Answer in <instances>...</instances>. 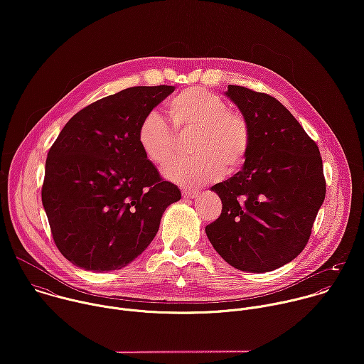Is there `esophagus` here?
Here are the masks:
<instances>
[{
  "label": "esophagus",
  "instance_id": "obj_1",
  "mask_svg": "<svg viewBox=\"0 0 364 364\" xmlns=\"http://www.w3.org/2000/svg\"><path fill=\"white\" fill-rule=\"evenodd\" d=\"M200 196V193L198 191H194V190H183V197L184 198H196V197H198Z\"/></svg>",
  "mask_w": 364,
  "mask_h": 364
}]
</instances>
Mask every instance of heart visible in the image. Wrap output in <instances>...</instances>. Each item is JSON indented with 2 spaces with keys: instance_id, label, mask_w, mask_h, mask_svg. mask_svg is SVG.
<instances>
[{
  "instance_id": "obj_1",
  "label": "heart",
  "mask_w": 364,
  "mask_h": 364,
  "mask_svg": "<svg viewBox=\"0 0 364 364\" xmlns=\"http://www.w3.org/2000/svg\"><path fill=\"white\" fill-rule=\"evenodd\" d=\"M176 131H194L190 159L176 160L166 170L168 180L196 187L242 168L250 149L247 119L229 109L225 99L200 86L181 90L167 102ZM136 139L145 157L160 168L173 159L176 136L164 118L155 111L139 122Z\"/></svg>"
}]
</instances>
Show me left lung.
Listing matches in <instances>:
<instances>
[{"mask_svg": "<svg viewBox=\"0 0 364 364\" xmlns=\"http://www.w3.org/2000/svg\"><path fill=\"white\" fill-rule=\"evenodd\" d=\"M225 93L249 122L250 149L239 173L210 188L223 207L205 235L233 268L269 272L295 259L309 239L326 197L323 160L279 100L235 85Z\"/></svg>", "mask_w": 364, "mask_h": 364, "instance_id": "1", "label": "left lung"}]
</instances>
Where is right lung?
<instances>
[{"label": "right lung", "mask_w": 364, "mask_h": 364, "mask_svg": "<svg viewBox=\"0 0 364 364\" xmlns=\"http://www.w3.org/2000/svg\"><path fill=\"white\" fill-rule=\"evenodd\" d=\"M174 86H135L79 111L51 145L41 201L55 243L93 272L127 267L152 242L181 191L163 181L136 139L142 118Z\"/></svg>", "instance_id": "right-lung-1"}]
</instances>
